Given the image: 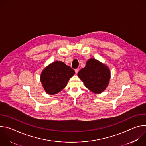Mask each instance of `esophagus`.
Returning <instances> with one entry per match:
<instances>
[{
    "instance_id": "1",
    "label": "esophagus",
    "mask_w": 146,
    "mask_h": 146,
    "mask_svg": "<svg viewBox=\"0 0 146 146\" xmlns=\"http://www.w3.org/2000/svg\"><path fill=\"white\" fill-rule=\"evenodd\" d=\"M74 71H75L76 74H77L78 72V71H79V69H74Z\"/></svg>"
}]
</instances>
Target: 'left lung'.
<instances>
[{
  "label": "left lung",
  "mask_w": 146,
  "mask_h": 146,
  "mask_svg": "<svg viewBox=\"0 0 146 146\" xmlns=\"http://www.w3.org/2000/svg\"><path fill=\"white\" fill-rule=\"evenodd\" d=\"M78 76L87 88L94 93H100L105 90L110 78L109 68L95 59H89L86 67L78 73Z\"/></svg>",
  "instance_id": "8db88e82"
}]
</instances>
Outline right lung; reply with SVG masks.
Here are the masks:
<instances>
[{"instance_id":"1","label":"right lung","mask_w":146,"mask_h":146,"mask_svg":"<svg viewBox=\"0 0 146 146\" xmlns=\"http://www.w3.org/2000/svg\"><path fill=\"white\" fill-rule=\"evenodd\" d=\"M75 72L64 62L56 61L48 65L41 74L43 86L50 95H54L64 88Z\"/></svg>"}]
</instances>
